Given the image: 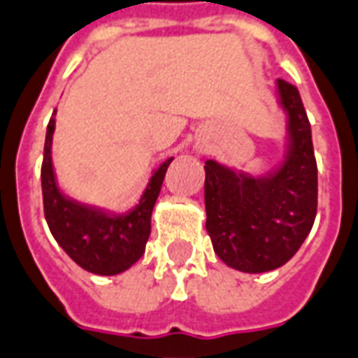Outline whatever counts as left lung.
<instances>
[{
    "label": "left lung",
    "instance_id": "8db88e82",
    "mask_svg": "<svg viewBox=\"0 0 358 358\" xmlns=\"http://www.w3.org/2000/svg\"><path fill=\"white\" fill-rule=\"evenodd\" d=\"M287 113V150L266 175L252 177L208 159L204 171L206 231L229 268L262 273L289 262L310 233L318 206L313 133L301 94L278 80Z\"/></svg>",
    "mask_w": 358,
    "mask_h": 358
}]
</instances>
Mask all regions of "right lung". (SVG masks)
I'll return each mask as SVG.
<instances>
[{
  "instance_id": "add662e5",
  "label": "right lung",
  "mask_w": 358,
  "mask_h": 358,
  "mask_svg": "<svg viewBox=\"0 0 358 358\" xmlns=\"http://www.w3.org/2000/svg\"><path fill=\"white\" fill-rule=\"evenodd\" d=\"M53 131L55 119L52 117L45 131L42 196L45 222L53 239L86 272L96 275L125 272L144 255L146 241L150 237L152 210L173 158L166 159L152 173L136 206L125 214H113L102 208L80 204L59 191L52 164Z\"/></svg>"
}]
</instances>
